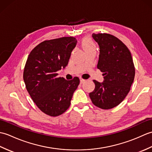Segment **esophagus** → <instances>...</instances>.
I'll list each match as a JSON object with an SVG mask.
<instances>
[{
  "instance_id": "1",
  "label": "esophagus",
  "mask_w": 152,
  "mask_h": 152,
  "mask_svg": "<svg viewBox=\"0 0 152 152\" xmlns=\"http://www.w3.org/2000/svg\"><path fill=\"white\" fill-rule=\"evenodd\" d=\"M80 83H83V82H84L86 81V80L83 79V78H80Z\"/></svg>"
}]
</instances>
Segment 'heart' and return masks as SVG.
<instances>
[{"label":"heart","instance_id":"obj_1","mask_svg":"<svg viewBox=\"0 0 152 152\" xmlns=\"http://www.w3.org/2000/svg\"><path fill=\"white\" fill-rule=\"evenodd\" d=\"M82 45L86 51L91 50H96V46L94 41L89 37H85L83 38L82 41Z\"/></svg>","mask_w":152,"mask_h":152}]
</instances>
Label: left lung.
I'll use <instances>...</instances> for the list:
<instances>
[{
  "label": "left lung",
  "instance_id": "1",
  "mask_svg": "<svg viewBox=\"0 0 152 152\" xmlns=\"http://www.w3.org/2000/svg\"><path fill=\"white\" fill-rule=\"evenodd\" d=\"M98 43L100 54L97 68L104 82L93 80L95 88L89 93L93 104L108 110L124 101L134 81L135 68L129 50L117 37L106 33L92 34Z\"/></svg>",
  "mask_w": 152,
  "mask_h": 152
}]
</instances>
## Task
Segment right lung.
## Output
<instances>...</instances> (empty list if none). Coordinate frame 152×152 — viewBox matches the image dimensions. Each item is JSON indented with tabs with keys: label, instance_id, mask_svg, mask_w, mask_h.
<instances>
[{
	"label": "right lung",
	"instance_id": "right-lung-1",
	"mask_svg": "<svg viewBox=\"0 0 152 152\" xmlns=\"http://www.w3.org/2000/svg\"><path fill=\"white\" fill-rule=\"evenodd\" d=\"M77 43L74 37L45 40L31 51L25 63L23 80L31 99L48 115L63 114L70 105L78 77L66 80L58 78L57 71L65 68Z\"/></svg>",
	"mask_w": 152,
	"mask_h": 152
}]
</instances>
